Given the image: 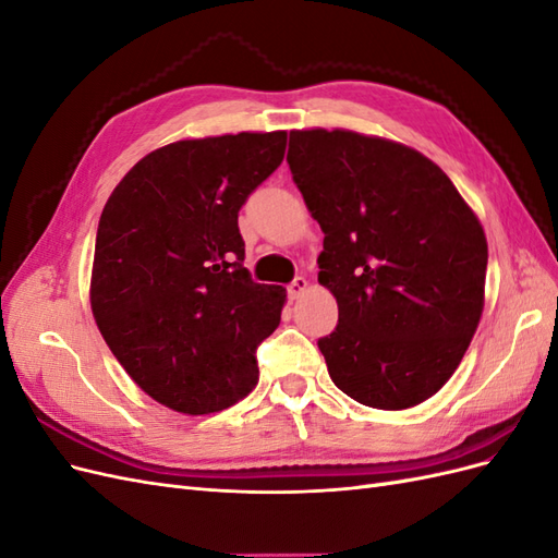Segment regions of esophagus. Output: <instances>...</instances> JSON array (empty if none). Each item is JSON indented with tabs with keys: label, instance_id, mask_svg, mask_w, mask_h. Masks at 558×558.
Returning a JSON list of instances; mask_svg holds the SVG:
<instances>
[{
	"label": "esophagus",
	"instance_id": "34e87169",
	"mask_svg": "<svg viewBox=\"0 0 558 558\" xmlns=\"http://www.w3.org/2000/svg\"><path fill=\"white\" fill-rule=\"evenodd\" d=\"M307 289H310V281L305 277H298V279H293V283H289V298L298 300L305 295Z\"/></svg>",
	"mask_w": 558,
	"mask_h": 558
}]
</instances>
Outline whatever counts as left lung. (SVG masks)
Wrapping results in <instances>:
<instances>
[{
  "mask_svg": "<svg viewBox=\"0 0 558 558\" xmlns=\"http://www.w3.org/2000/svg\"><path fill=\"white\" fill-rule=\"evenodd\" d=\"M289 165L324 230L318 283L340 324L320 337L335 386L367 408L428 400L463 361L484 312L477 214L416 148L353 130H291Z\"/></svg>",
  "mask_w": 558,
  "mask_h": 558,
  "instance_id": "1",
  "label": "left lung"
}]
</instances>
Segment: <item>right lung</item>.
<instances>
[{"label": "right lung", "instance_id": "add662e5", "mask_svg": "<svg viewBox=\"0 0 558 558\" xmlns=\"http://www.w3.org/2000/svg\"><path fill=\"white\" fill-rule=\"evenodd\" d=\"M286 154V130L179 140L144 156L99 216L90 307L144 393L221 412L258 384L256 347L286 289L251 281L238 214Z\"/></svg>", "mask_w": 558, "mask_h": 558}]
</instances>
